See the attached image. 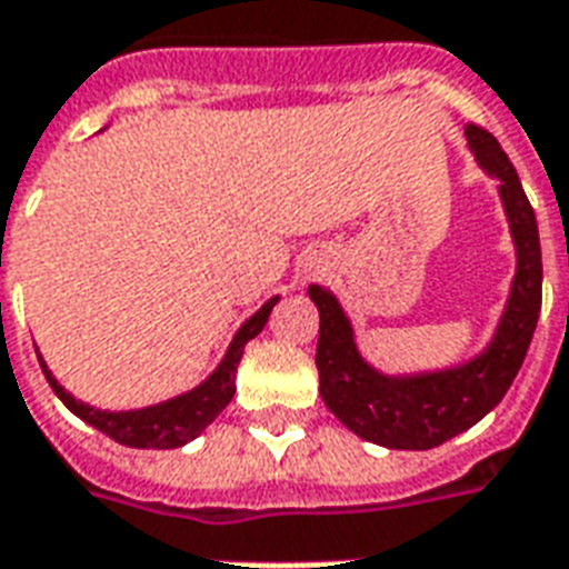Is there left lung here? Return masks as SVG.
<instances>
[{
  "label": "left lung",
  "mask_w": 569,
  "mask_h": 569,
  "mask_svg": "<svg viewBox=\"0 0 569 569\" xmlns=\"http://www.w3.org/2000/svg\"><path fill=\"white\" fill-rule=\"evenodd\" d=\"M466 140L477 167L498 181V197L516 250V274L501 319L492 340L475 358L441 370L388 376L361 355L352 319L342 310L340 298L325 286L313 283L307 289L310 301L319 307L316 367L325 406L340 418L342 427L381 448H439L487 418L513 385L540 319L543 262L535 208L492 133L466 124Z\"/></svg>",
  "instance_id": "1"
}]
</instances>
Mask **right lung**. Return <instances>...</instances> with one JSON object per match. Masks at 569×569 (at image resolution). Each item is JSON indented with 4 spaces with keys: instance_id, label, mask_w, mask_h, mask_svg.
Listing matches in <instances>:
<instances>
[{
    "instance_id": "1",
    "label": "right lung",
    "mask_w": 569,
    "mask_h": 569,
    "mask_svg": "<svg viewBox=\"0 0 569 569\" xmlns=\"http://www.w3.org/2000/svg\"><path fill=\"white\" fill-rule=\"evenodd\" d=\"M277 301H280V295H274L271 301L262 303V307L238 328L232 342H229L227 355L220 358V363H217L214 372H211L206 381H199L197 388L184 390V393L172 397V400H163L158 402V406H146V409H94V406L77 400L73 393H68V390L59 385V379L50 372V367H47V361H43L41 355H38V361H41L43 376L50 381V388H53L56 397H59L77 418L86 420L89 427L101 429L103 436H110L112 441H119L124 448L142 450L181 448V445H188V441L197 439L199 432L229 406L232 393H236V370L238 361H241V355H244V346L266 328L268 316H271Z\"/></svg>"
}]
</instances>
